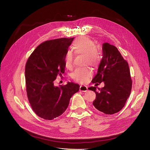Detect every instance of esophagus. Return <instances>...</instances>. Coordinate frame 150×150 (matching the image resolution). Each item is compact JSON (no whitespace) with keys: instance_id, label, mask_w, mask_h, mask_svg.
<instances>
[{"instance_id":"1","label":"esophagus","mask_w":150,"mask_h":150,"mask_svg":"<svg viewBox=\"0 0 150 150\" xmlns=\"http://www.w3.org/2000/svg\"><path fill=\"white\" fill-rule=\"evenodd\" d=\"M80 91L82 92H86L88 91V87L86 86H80Z\"/></svg>"}]
</instances>
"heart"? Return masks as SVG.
Segmentation results:
<instances>
[{
  "instance_id": "heart-1",
  "label": "heart",
  "mask_w": 150,
  "mask_h": 150,
  "mask_svg": "<svg viewBox=\"0 0 150 150\" xmlns=\"http://www.w3.org/2000/svg\"><path fill=\"white\" fill-rule=\"evenodd\" d=\"M96 42L87 36L78 38L73 44V49L76 54H84V60L86 64L97 66L100 61V57L96 48ZM74 53L69 50L64 55V64L67 68H72L73 65ZM93 72L89 67L76 69L72 74V78L75 81L84 83L87 82L92 76Z\"/></svg>"
}]
</instances>
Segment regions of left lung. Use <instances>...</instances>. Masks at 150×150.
<instances>
[{
  "label": "left lung",
  "instance_id": "left-lung-1",
  "mask_svg": "<svg viewBox=\"0 0 150 150\" xmlns=\"http://www.w3.org/2000/svg\"><path fill=\"white\" fill-rule=\"evenodd\" d=\"M102 50L103 58L92 83L98 84V82L103 81L105 86L101 89L92 86L88 89L96 94L93 101L94 107L106 114H113L124 107L130 96L132 80L128 63L117 47L105 42Z\"/></svg>",
  "mask_w": 150,
  "mask_h": 150
}]
</instances>
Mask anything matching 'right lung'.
Here are the masks:
<instances>
[{
    "instance_id": "add662e5",
    "label": "right lung",
    "mask_w": 150,
    "mask_h": 150,
    "mask_svg": "<svg viewBox=\"0 0 150 150\" xmlns=\"http://www.w3.org/2000/svg\"><path fill=\"white\" fill-rule=\"evenodd\" d=\"M74 38L46 41L39 45L25 65V83L29 103L37 115L51 120L67 109L70 98L80 89L72 82L55 86L57 77L65 72L64 55Z\"/></svg>"
}]
</instances>
